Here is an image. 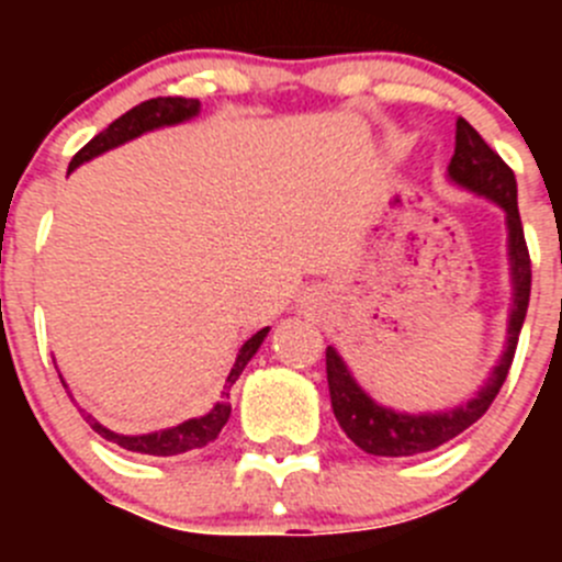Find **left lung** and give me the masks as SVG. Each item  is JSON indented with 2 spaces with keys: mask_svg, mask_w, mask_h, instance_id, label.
<instances>
[{
  "mask_svg": "<svg viewBox=\"0 0 562 562\" xmlns=\"http://www.w3.org/2000/svg\"><path fill=\"white\" fill-rule=\"evenodd\" d=\"M450 180L470 191L490 196L506 211V225H509V258H513V281H515V304L509 315V340L506 351L484 389L453 411L445 414H396V411L382 408L371 396L362 394V389L349 374L346 362L340 360L335 349H326V380H329V396L335 419L346 430L357 448L374 456H414L428 453L445 441L464 434L470 425L481 419L490 411L493 400L498 396L506 374L513 369L515 349H518V335L524 326L526 306H529V292H532V258L524 238V225L518 213V182H515L513 168L501 160V154L486 146L484 137L475 132L464 117L456 121V151L450 160Z\"/></svg>",
  "mask_w": 562,
  "mask_h": 562,
  "instance_id": "1",
  "label": "left lung"
}]
</instances>
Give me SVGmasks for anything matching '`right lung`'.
<instances>
[{
	"mask_svg": "<svg viewBox=\"0 0 562 562\" xmlns=\"http://www.w3.org/2000/svg\"><path fill=\"white\" fill-rule=\"evenodd\" d=\"M200 112V101L196 98H151V101H143L140 106L128 109L126 114H121L117 121L109 123L101 134H95L81 151L72 157L69 162V171L78 168L81 162L92 160L98 154L109 151V148L121 146V143L132 140L137 134L143 132H151L157 126H171V123H182L188 117ZM270 329H261L250 337V340L241 346L238 351L236 362H233L231 374H227V385L222 391V400L213 405L211 414L200 416V419H188L177 428H168V430H157V434H146V436H123V434H114V430L103 428L101 422H95L92 416H83V419L92 425L95 434H101L106 441H114V445H121L123 450H132V453H146V456H180L188 453V450H196V448H205L211 441H216V436L222 434L225 428V422L231 419V385L238 380V374L245 371V366L250 362V357L256 355L261 340L267 337ZM64 385V380H61Z\"/></svg>",
	"mask_w": 562,
	"mask_h": 562,
	"instance_id": "add662e5",
	"label": "right lung"
}]
</instances>
